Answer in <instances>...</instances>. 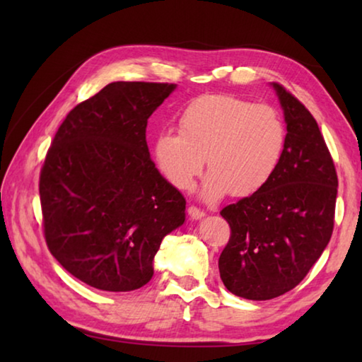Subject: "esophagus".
Segmentation results:
<instances>
[{
    "label": "esophagus",
    "mask_w": 362,
    "mask_h": 362,
    "mask_svg": "<svg viewBox=\"0 0 362 362\" xmlns=\"http://www.w3.org/2000/svg\"><path fill=\"white\" fill-rule=\"evenodd\" d=\"M188 216L192 217L193 220H199V218H203L206 214H204V211L198 209V207H196V206H189L188 207Z\"/></svg>",
    "instance_id": "34e87169"
}]
</instances>
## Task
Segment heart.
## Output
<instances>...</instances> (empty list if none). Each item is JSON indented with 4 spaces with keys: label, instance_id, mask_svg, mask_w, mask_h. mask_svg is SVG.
<instances>
[{
    "label": "heart",
    "instance_id": "b5f03b06",
    "mask_svg": "<svg viewBox=\"0 0 362 362\" xmlns=\"http://www.w3.org/2000/svg\"><path fill=\"white\" fill-rule=\"evenodd\" d=\"M179 131L161 132L155 159L170 185L192 189L207 161L204 201L231 192L249 196L276 173L286 148V124L269 105L235 95H203L183 108Z\"/></svg>",
    "mask_w": 362,
    "mask_h": 362
}]
</instances>
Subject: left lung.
<instances>
[{"label": "left lung", "mask_w": 362, "mask_h": 362, "mask_svg": "<svg viewBox=\"0 0 362 362\" xmlns=\"http://www.w3.org/2000/svg\"><path fill=\"white\" fill-rule=\"evenodd\" d=\"M272 86L284 112L283 158L265 187L220 212L231 228L220 278L247 300L279 297L306 276L332 236L339 187L316 119L283 86Z\"/></svg>", "instance_id": "obj_1"}]
</instances>
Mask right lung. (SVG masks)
Returning <instances> with one entry per match:
<instances>
[{
  "mask_svg": "<svg viewBox=\"0 0 362 362\" xmlns=\"http://www.w3.org/2000/svg\"><path fill=\"white\" fill-rule=\"evenodd\" d=\"M177 84L116 81L76 105L40 175L51 254L83 283L136 291L163 238L185 222V198L151 161L146 122Z\"/></svg>",
  "mask_w": 362,
  "mask_h": 362,
  "instance_id": "obj_1",
  "label": "right lung"
}]
</instances>
